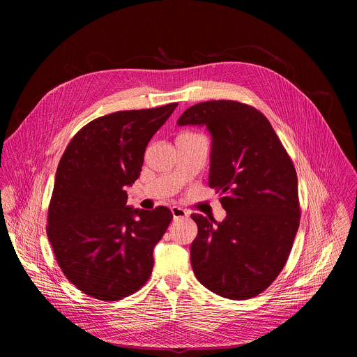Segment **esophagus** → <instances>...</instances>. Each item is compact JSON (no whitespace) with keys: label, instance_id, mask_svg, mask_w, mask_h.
<instances>
[{"label":"esophagus","instance_id":"obj_1","mask_svg":"<svg viewBox=\"0 0 357 357\" xmlns=\"http://www.w3.org/2000/svg\"><path fill=\"white\" fill-rule=\"evenodd\" d=\"M171 212H172V216H174V220L176 219H185L188 218V212L179 206H172L171 208Z\"/></svg>","mask_w":357,"mask_h":357}]
</instances>
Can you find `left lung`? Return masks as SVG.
Here are the masks:
<instances>
[{
  "instance_id": "1",
  "label": "left lung",
  "mask_w": 357,
  "mask_h": 357,
  "mask_svg": "<svg viewBox=\"0 0 357 357\" xmlns=\"http://www.w3.org/2000/svg\"><path fill=\"white\" fill-rule=\"evenodd\" d=\"M178 126L212 135L209 186L226 219L192 215L197 236L190 263L199 282L229 299L263 292L284 268L299 226L298 179L267 117L233 100L189 107Z\"/></svg>"
}]
</instances>
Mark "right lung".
<instances>
[{
    "label": "right lung",
    "instance_id": "right-lung-1",
    "mask_svg": "<svg viewBox=\"0 0 357 357\" xmlns=\"http://www.w3.org/2000/svg\"><path fill=\"white\" fill-rule=\"evenodd\" d=\"M178 103L117 112L84 126L56 169L46 233L66 278L82 292L117 301L138 291L154 267L155 244L172 213L127 205L145 148Z\"/></svg>",
    "mask_w": 357,
    "mask_h": 357
}]
</instances>
